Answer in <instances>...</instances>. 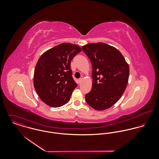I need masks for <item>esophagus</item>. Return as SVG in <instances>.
I'll return each instance as SVG.
<instances>
[{
    "mask_svg": "<svg viewBox=\"0 0 159 159\" xmlns=\"http://www.w3.org/2000/svg\"><path fill=\"white\" fill-rule=\"evenodd\" d=\"M83 77L80 78L79 79V83H81V81H83Z\"/></svg>",
    "mask_w": 159,
    "mask_h": 159,
    "instance_id": "1",
    "label": "esophagus"
}]
</instances>
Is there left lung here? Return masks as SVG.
Listing matches in <instances>:
<instances>
[{
	"label": "left lung",
	"instance_id": "8db88e82",
	"mask_svg": "<svg viewBox=\"0 0 159 159\" xmlns=\"http://www.w3.org/2000/svg\"><path fill=\"white\" fill-rule=\"evenodd\" d=\"M82 49L92 66V89L86 94L85 100L95 110H107L120 99L125 90L129 65L119 51L106 43H89Z\"/></svg>",
	"mask_w": 159,
	"mask_h": 159
}]
</instances>
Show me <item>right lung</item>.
<instances>
[{"label": "right lung", "mask_w": 159, "mask_h": 159, "mask_svg": "<svg viewBox=\"0 0 159 159\" xmlns=\"http://www.w3.org/2000/svg\"><path fill=\"white\" fill-rule=\"evenodd\" d=\"M79 46L64 43L46 51L39 58L34 75L35 89L40 99L52 107L66 104L77 86L71 61L81 51Z\"/></svg>", "instance_id": "add662e5"}]
</instances>
